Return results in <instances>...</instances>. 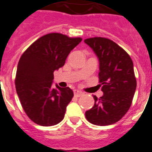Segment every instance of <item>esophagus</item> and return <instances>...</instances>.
<instances>
[{"label": "esophagus", "instance_id": "34e87169", "mask_svg": "<svg viewBox=\"0 0 152 152\" xmlns=\"http://www.w3.org/2000/svg\"><path fill=\"white\" fill-rule=\"evenodd\" d=\"M74 94H75V96L80 97L81 96L83 95V93H82V91H79V90H77V89H75V90H74Z\"/></svg>", "mask_w": 152, "mask_h": 152}]
</instances>
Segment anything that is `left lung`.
Returning a JSON list of instances; mask_svg holds the SVG:
<instances>
[{
	"instance_id": "left-lung-1",
	"label": "left lung",
	"mask_w": 152,
	"mask_h": 152,
	"mask_svg": "<svg viewBox=\"0 0 152 152\" xmlns=\"http://www.w3.org/2000/svg\"><path fill=\"white\" fill-rule=\"evenodd\" d=\"M99 61V82L103 96H93L94 106L86 112V119L96 126L118 122L130 107L137 88L130 56L118 45L105 37L87 38Z\"/></svg>"
}]
</instances>
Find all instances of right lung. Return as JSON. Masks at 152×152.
Returning a JSON list of instances; mask_svg holds the SVG:
<instances>
[{
	"instance_id": "add662e5",
	"label": "right lung",
	"mask_w": 152,
	"mask_h": 152,
	"mask_svg": "<svg viewBox=\"0 0 152 152\" xmlns=\"http://www.w3.org/2000/svg\"><path fill=\"white\" fill-rule=\"evenodd\" d=\"M82 40L51 33L31 44L20 57L15 79L16 93L25 113L36 124L55 126L64 119L74 93L69 87H53V72L64 66Z\"/></svg>"
}]
</instances>
